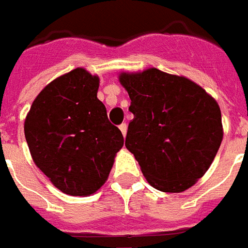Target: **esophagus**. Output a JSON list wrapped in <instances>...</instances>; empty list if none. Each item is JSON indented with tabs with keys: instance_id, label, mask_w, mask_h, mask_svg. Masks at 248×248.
<instances>
[{
	"instance_id": "1",
	"label": "esophagus",
	"mask_w": 248,
	"mask_h": 248,
	"mask_svg": "<svg viewBox=\"0 0 248 248\" xmlns=\"http://www.w3.org/2000/svg\"><path fill=\"white\" fill-rule=\"evenodd\" d=\"M119 130H121L122 135H124V137H126V133H127V126H126V124H121V126H119Z\"/></svg>"
}]
</instances>
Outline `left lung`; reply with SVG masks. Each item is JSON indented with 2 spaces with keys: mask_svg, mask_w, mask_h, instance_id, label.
Segmentation results:
<instances>
[{
  "mask_svg": "<svg viewBox=\"0 0 248 248\" xmlns=\"http://www.w3.org/2000/svg\"><path fill=\"white\" fill-rule=\"evenodd\" d=\"M131 99L126 149L146 181L163 192H182L202 178L223 140L218 102L198 83L155 67L122 71Z\"/></svg>",
  "mask_w": 248,
  "mask_h": 248,
  "instance_id": "obj_1",
  "label": "left lung"
}]
</instances>
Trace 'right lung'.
Wrapping results in <instances>:
<instances>
[{"label":"right lung","mask_w":248,"mask_h":248,"mask_svg":"<svg viewBox=\"0 0 248 248\" xmlns=\"http://www.w3.org/2000/svg\"><path fill=\"white\" fill-rule=\"evenodd\" d=\"M99 77L77 67L46 85L25 118L35 166L60 191L89 197L108 181L124 135L97 98Z\"/></svg>","instance_id":"right-lung-1"}]
</instances>
